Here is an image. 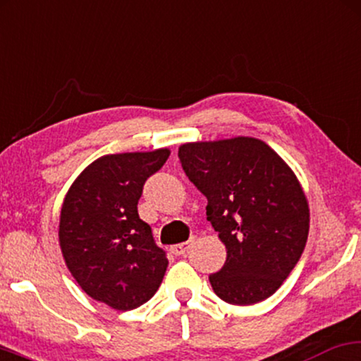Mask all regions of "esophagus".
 <instances>
[{"instance_id": "esophagus-1", "label": "esophagus", "mask_w": 361, "mask_h": 361, "mask_svg": "<svg viewBox=\"0 0 361 361\" xmlns=\"http://www.w3.org/2000/svg\"><path fill=\"white\" fill-rule=\"evenodd\" d=\"M190 242L192 240H187V242H182V243H176V245L171 247V252L174 255H184L187 250H189L190 247Z\"/></svg>"}]
</instances>
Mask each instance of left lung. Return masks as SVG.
Returning a JSON list of instances; mask_svg holds the SVG:
<instances>
[{
	"mask_svg": "<svg viewBox=\"0 0 361 361\" xmlns=\"http://www.w3.org/2000/svg\"><path fill=\"white\" fill-rule=\"evenodd\" d=\"M179 159L227 249L226 264L209 277L215 295L231 305L269 298L300 260L310 227L295 172L264 140L245 135L185 142Z\"/></svg>",
	"mask_w": 361,
	"mask_h": 361,
	"instance_id": "obj_1",
	"label": "left lung"
}]
</instances>
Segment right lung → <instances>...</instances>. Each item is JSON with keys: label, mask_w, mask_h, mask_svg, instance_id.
Returning a JSON list of instances; mask_svg holds the SVG:
<instances>
[{"label": "right lung", "mask_w": 361, "mask_h": 361, "mask_svg": "<svg viewBox=\"0 0 361 361\" xmlns=\"http://www.w3.org/2000/svg\"><path fill=\"white\" fill-rule=\"evenodd\" d=\"M167 147L107 154L76 177L63 200L59 247L89 297L128 312L151 300L169 260L140 221L144 182L167 161Z\"/></svg>", "instance_id": "add662e5"}]
</instances>
